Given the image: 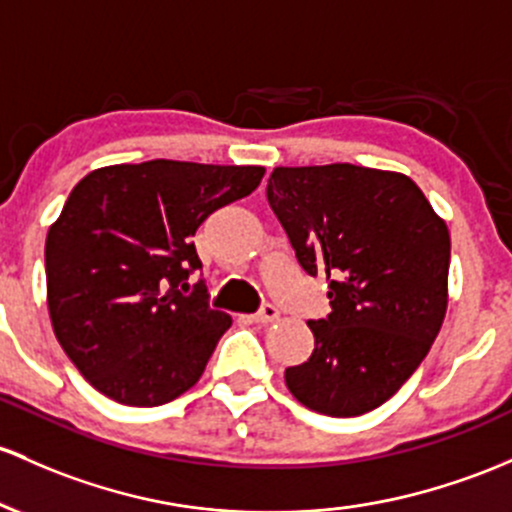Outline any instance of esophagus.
Returning a JSON list of instances; mask_svg holds the SVG:
<instances>
[{
	"instance_id": "34e87169",
	"label": "esophagus",
	"mask_w": 512,
	"mask_h": 512,
	"mask_svg": "<svg viewBox=\"0 0 512 512\" xmlns=\"http://www.w3.org/2000/svg\"><path fill=\"white\" fill-rule=\"evenodd\" d=\"M252 320L260 325H267V323H274V320H279V308L272 306V303H265V306L260 308V311L252 316Z\"/></svg>"
}]
</instances>
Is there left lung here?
<instances>
[{
  "label": "left lung",
  "instance_id": "1",
  "mask_svg": "<svg viewBox=\"0 0 512 512\" xmlns=\"http://www.w3.org/2000/svg\"><path fill=\"white\" fill-rule=\"evenodd\" d=\"M267 199L296 260L325 277L333 311L308 320L316 347L284 372L330 418L379 408L411 379L447 313L449 230L401 172L350 162L274 167Z\"/></svg>",
  "mask_w": 512,
  "mask_h": 512
}]
</instances>
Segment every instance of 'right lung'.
<instances>
[{
	"mask_svg": "<svg viewBox=\"0 0 512 512\" xmlns=\"http://www.w3.org/2000/svg\"><path fill=\"white\" fill-rule=\"evenodd\" d=\"M265 167L150 160L89 172L46 238L55 338L99 393L123 406H162L204 374L233 323L209 308L196 228L260 187Z\"/></svg>",
	"mask_w": 512,
	"mask_h": 512,
	"instance_id": "obj_1",
	"label": "right lung"
}]
</instances>
